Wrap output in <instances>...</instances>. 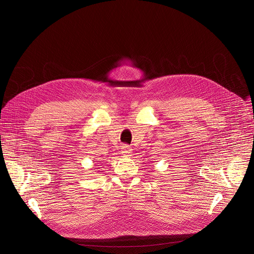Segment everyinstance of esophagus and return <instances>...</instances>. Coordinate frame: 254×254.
Instances as JSON below:
<instances>
[{
    "mask_svg": "<svg viewBox=\"0 0 254 254\" xmlns=\"http://www.w3.org/2000/svg\"><path fill=\"white\" fill-rule=\"evenodd\" d=\"M121 153H122V155H124L125 157L131 156L132 148H131L129 145H123L121 146Z\"/></svg>",
    "mask_w": 254,
    "mask_h": 254,
    "instance_id": "obj_1",
    "label": "esophagus"
}]
</instances>
